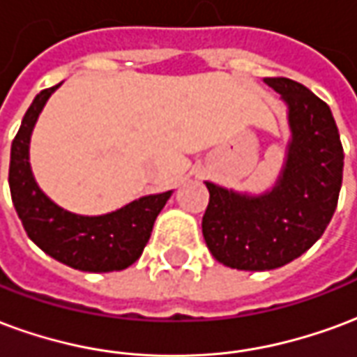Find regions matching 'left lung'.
<instances>
[{"mask_svg": "<svg viewBox=\"0 0 357 357\" xmlns=\"http://www.w3.org/2000/svg\"><path fill=\"white\" fill-rule=\"evenodd\" d=\"M289 106L293 139L280 181L264 196H241L207 182L204 238L225 266L274 270L308 251L339 202L344 150L329 106L287 77H264Z\"/></svg>", "mask_w": 357, "mask_h": 357, "instance_id": "1", "label": "left lung"}]
</instances>
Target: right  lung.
<instances>
[{
  "mask_svg": "<svg viewBox=\"0 0 357 357\" xmlns=\"http://www.w3.org/2000/svg\"><path fill=\"white\" fill-rule=\"evenodd\" d=\"M54 87L43 89L26 110L11 146L9 188L28 238L54 261L83 272H114L131 266L150 239L155 217L171 192L140 197L100 217H82L54 205L38 188L28 163V144L36 119Z\"/></svg>",
  "mask_w": 357,
  "mask_h": 357,
  "instance_id": "obj_1",
  "label": "right lung"
}]
</instances>
